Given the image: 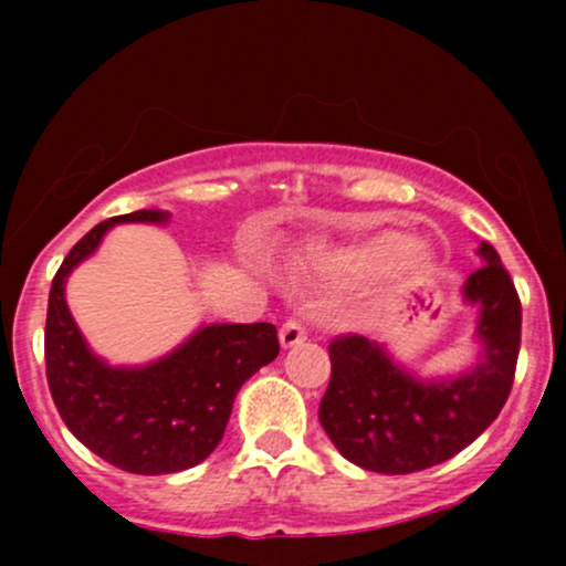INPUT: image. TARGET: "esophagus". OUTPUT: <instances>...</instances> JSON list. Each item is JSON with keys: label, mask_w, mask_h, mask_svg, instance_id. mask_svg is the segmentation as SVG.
<instances>
[{"label": "esophagus", "mask_w": 566, "mask_h": 566, "mask_svg": "<svg viewBox=\"0 0 566 566\" xmlns=\"http://www.w3.org/2000/svg\"><path fill=\"white\" fill-rule=\"evenodd\" d=\"M305 337H308V329H305V324L301 319H287L282 324V329H279V343H282V348L297 346Z\"/></svg>", "instance_id": "1"}]
</instances>
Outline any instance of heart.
Here are the masks:
<instances>
[{
  "label": "heart",
  "instance_id": "1",
  "mask_svg": "<svg viewBox=\"0 0 566 566\" xmlns=\"http://www.w3.org/2000/svg\"><path fill=\"white\" fill-rule=\"evenodd\" d=\"M322 261L327 263L329 269L348 276H359L369 274V271L386 269V274L391 279H412L423 274L428 255L418 242H409L405 231L382 229L365 239V242L346 247V250L327 252Z\"/></svg>",
  "mask_w": 566,
  "mask_h": 566
}]
</instances>
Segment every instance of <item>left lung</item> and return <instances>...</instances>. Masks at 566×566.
I'll return each instance as SVG.
<instances>
[{
  "mask_svg": "<svg viewBox=\"0 0 566 566\" xmlns=\"http://www.w3.org/2000/svg\"><path fill=\"white\" fill-rule=\"evenodd\" d=\"M484 265L465 282L482 308L484 356L469 375L420 382L391 365L365 335L329 343L333 375L319 423L337 452L365 471L415 473L444 463L495 423L509 399L522 346V301L492 244L479 247Z\"/></svg>",
  "mask_w": 566,
  "mask_h": 566,
  "instance_id": "obj_1",
  "label": "left lung"
}]
</instances>
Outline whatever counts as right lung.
<instances>
[{
	"label": "right lung",
	"mask_w": 566,
	"mask_h": 566,
	"mask_svg": "<svg viewBox=\"0 0 566 566\" xmlns=\"http://www.w3.org/2000/svg\"><path fill=\"white\" fill-rule=\"evenodd\" d=\"M159 223L161 210L103 220L71 247L50 287L44 324L48 386L69 431L116 469L138 476L186 471L223 439L242 382L279 356L276 327L212 324L140 369H114L90 354L69 314L63 284L114 223Z\"/></svg>",
	"instance_id": "right-lung-1"
}]
</instances>
